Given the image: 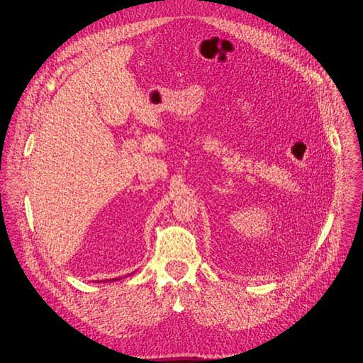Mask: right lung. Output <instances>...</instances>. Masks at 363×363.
<instances>
[{"instance_id": "right-lung-1", "label": "right lung", "mask_w": 363, "mask_h": 363, "mask_svg": "<svg viewBox=\"0 0 363 363\" xmlns=\"http://www.w3.org/2000/svg\"><path fill=\"white\" fill-rule=\"evenodd\" d=\"M116 279H118V278H114V279H110V281H116Z\"/></svg>"}]
</instances>
